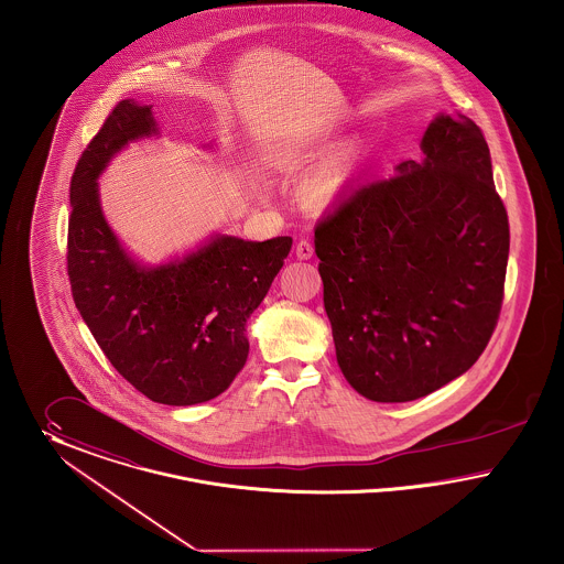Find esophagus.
Listing matches in <instances>:
<instances>
[{"label": "esophagus", "mask_w": 564, "mask_h": 564, "mask_svg": "<svg viewBox=\"0 0 564 564\" xmlns=\"http://www.w3.org/2000/svg\"><path fill=\"white\" fill-rule=\"evenodd\" d=\"M295 254L296 259H301V261L312 259V257H314V246H312V241H307V239H299L295 246Z\"/></svg>", "instance_id": "obj_1"}]
</instances>
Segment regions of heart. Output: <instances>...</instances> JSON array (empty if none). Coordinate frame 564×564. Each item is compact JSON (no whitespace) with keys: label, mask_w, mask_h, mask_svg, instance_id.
<instances>
[{"label":"heart","mask_w":564,"mask_h":564,"mask_svg":"<svg viewBox=\"0 0 564 564\" xmlns=\"http://www.w3.org/2000/svg\"><path fill=\"white\" fill-rule=\"evenodd\" d=\"M352 176L355 154L350 150H339L305 178L301 186L303 199L312 206H328L344 193Z\"/></svg>","instance_id":"1"}]
</instances>
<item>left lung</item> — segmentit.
I'll use <instances>...</instances> for the list:
<instances>
[{
    "label": "left lung",
    "instance_id": "obj_1",
    "mask_svg": "<svg viewBox=\"0 0 564 564\" xmlns=\"http://www.w3.org/2000/svg\"><path fill=\"white\" fill-rule=\"evenodd\" d=\"M422 159L344 197L314 246L339 369L358 394L405 403L463 376L499 321L509 223L474 120L440 115Z\"/></svg>",
    "mask_w": 564,
    "mask_h": 564
}]
</instances>
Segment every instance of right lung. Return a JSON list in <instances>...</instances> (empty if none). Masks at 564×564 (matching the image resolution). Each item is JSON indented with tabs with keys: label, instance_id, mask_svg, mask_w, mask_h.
<instances>
[{
	"label": "right lung",
	"instance_id": "1",
	"mask_svg": "<svg viewBox=\"0 0 564 564\" xmlns=\"http://www.w3.org/2000/svg\"><path fill=\"white\" fill-rule=\"evenodd\" d=\"M150 108L119 101L74 170L67 275L83 321L120 376L154 403L195 405L225 392L243 369L246 321L293 238L214 236L156 268L133 261L104 218L97 178L129 142L159 133Z\"/></svg>",
	"mask_w": 564,
	"mask_h": 564
}]
</instances>
